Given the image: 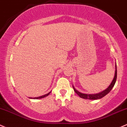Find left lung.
Wrapping results in <instances>:
<instances>
[{
	"label": "left lung",
	"mask_w": 127,
	"mask_h": 127,
	"mask_svg": "<svg viewBox=\"0 0 127 127\" xmlns=\"http://www.w3.org/2000/svg\"><path fill=\"white\" fill-rule=\"evenodd\" d=\"M115 74H114V78H113V81H112L111 83L110 84V85L106 88V89H105L103 91L100 92L99 93H97V94H83V93H80L79 91L75 89V88H74V86H73V88H74V91L75 92V93H77L81 98H85V99H88V100H97L100 99V98H102V97H103L104 96H105L106 94H108L109 92L111 91L113 88L114 87V85L116 83V81L117 79V66L116 64L115 65Z\"/></svg>",
	"instance_id": "8db88e82"
}]
</instances>
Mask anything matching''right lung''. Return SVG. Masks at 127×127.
I'll use <instances>...</instances> for the list:
<instances>
[{"label":"right lung","mask_w":127,"mask_h":127,"mask_svg":"<svg viewBox=\"0 0 127 127\" xmlns=\"http://www.w3.org/2000/svg\"><path fill=\"white\" fill-rule=\"evenodd\" d=\"M50 93H47V94H45V95H44L39 96V97H34V98H32V97H30V98H34V99H39V98H44V97H47V96L49 95V94H50Z\"/></svg>","instance_id":"add662e5"}]
</instances>
